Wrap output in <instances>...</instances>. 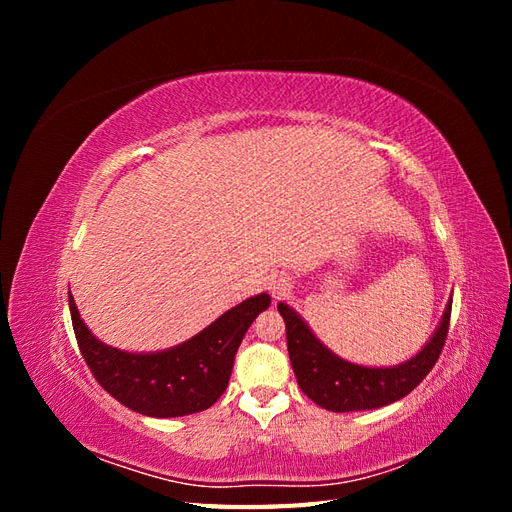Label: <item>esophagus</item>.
<instances>
[{"label": "esophagus", "mask_w": 512, "mask_h": 512, "mask_svg": "<svg viewBox=\"0 0 512 512\" xmlns=\"http://www.w3.org/2000/svg\"><path fill=\"white\" fill-rule=\"evenodd\" d=\"M269 290L280 297V294L290 290V280L284 275H273V277H269Z\"/></svg>", "instance_id": "esophagus-1"}]
</instances>
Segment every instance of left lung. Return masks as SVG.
<instances>
[{
    "instance_id": "1",
    "label": "left lung",
    "mask_w": 512,
    "mask_h": 512,
    "mask_svg": "<svg viewBox=\"0 0 512 512\" xmlns=\"http://www.w3.org/2000/svg\"><path fill=\"white\" fill-rule=\"evenodd\" d=\"M451 305H446L440 327L427 346L397 367H361L339 359L320 344L301 316L286 303L277 305L286 322V342L294 376L301 391L331 412L374 410L412 393L440 359L446 344Z\"/></svg>"
}]
</instances>
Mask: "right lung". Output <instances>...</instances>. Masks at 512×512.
Returning <instances> with one entry per match:
<instances>
[{
  "instance_id": "1",
  "label": "right lung",
  "mask_w": 512,
  "mask_h": 512,
  "mask_svg": "<svg viewBox=\"0 0 512 512\" xmlns=\"http://www.w3.org/2000/svg\"><path fill=\"white\" fill-rule=\"evenodd\" d=\"M76 344L102 389L126 408L156 418L211 408L226 391L232 363L254 318L271 305L269 294L228 309L188 342L156 354H130L91 335L68 292Z\"/></svg>"
}]
</instances>
